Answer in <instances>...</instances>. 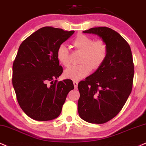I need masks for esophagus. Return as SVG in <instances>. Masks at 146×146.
<instances>
[{"instance_id":"34e87169","label":"esophagus","mask_w":146,"mask_h":146,"mask_svg":"<svg viewBox=\"0 0 146 146\" xmlns=\"http://www.w3.org/2000/svg\"><path fill=\"white\" fill-rule=\"evenodd\" d=\"M78 81H76V80H74L73 81V84H74V88L75 89H76L77 87H78Z\"/></svg>"}]
</instances>
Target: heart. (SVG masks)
I'll use <instances>...</instances> for the list:
<instances>
[{"instance_id":"b5f03b06","label":"heart","mask_w":146,"mask_h":146,"mask_svg":"<svg viewBox=\"0 0 146 146\" xmlns=\"http://www.w3.org/2000/svg\"><path fill=\"white\" fill-rule=\"evenodd\" d=\"M71 46L75 51L81 53L78 62L80 64L66 69L64 75L66 78L76 81L87 76L91 70L95 71L100 69L105 62L108 53L105 41L101 39L94 40L92 38L82 34L74 38ZM56 55L61 64L65 67L70 66V52L66 46H59Z\"/></svg>"}]
</instances>
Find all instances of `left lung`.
Segmentation results:
<instances>
[{
  "label": "left lung",
  "instance_id": "8db88e82",
  "mask_svg": "<svg viewBox=\"0 0 146 146\" xmlns=\"http://www.w3.org/2000/svg\"><path fill=\"white\" fill-rule=\"evenodd\" d=\"M83 32L102 38L108 53L102 67L78 83V114L88 123L103 124L120 112L132 91V53L128 42L111 28L98 27Z\"/></svg>",
  "mask_w": 146,
  "mask_h": 146
}]
</instances>
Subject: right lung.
Masks as SVG:
<instances>
[{
	"mask_svg": "<svg viewBox=\"0 0 146 146\" xmlns=\"http://www.w3.org/2000/svg\"><path fill=\"white\" fill-rule=\"evenodd\" d=\"M74 32L43 27L19 46L12 83L19 106L32 119L47 121L58 117L68 93L74 89L70 79L55 80L63 72L57 50Z\"/></svg>",
	"mask_w": 146,
	"mask_h": 146,
	"instance_id": "obj_1",
	"label": "right lung"
}]
</instances>
